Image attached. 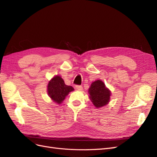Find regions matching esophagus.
<instances>
[{
	"mask_svg": "<svg viewBox=\"0 0 157 157\" xmlns=\"http://www.w3.org/2000/svg\"><path fill=\"white\" fill-rule=\"evenodd\" d=\"M82 86H80V85H77V86H76V89L77 90H82Z\"/></svg>",
	"mask_w": 157,
	"mask_h": 157,
	"instance_id": "obj_1",
	"label": "esophagus"
}]
</instances>
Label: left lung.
Returning a JSON list of instances; mask_svg holds the SVG:
<instances>
[{
	"instance_id": "1",
	"label": "left lung",
	"mask_w": 157,
	"mask_h": 157,
	"mask_svg": "<svg viewBox=\"0 0 157 157\" xmlns=\"http://www.w3.org/2000/svg\"><path fill=\"white\" fill-rule=\"evenodd\" d=\"M88 93L90 100L96 108L105 106L109 102L111 92L101 80H96L92 83L88 89Z\"/></svg>"
}]
</instances>
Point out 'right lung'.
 <instances>
[{
	"label": "right lung",
	"mask_w": 157,
	"mask_h": 157,
	"mask_svg": "<svg viewBox=\"0 0 157 157\" xmlns=\"http://www.w3.org/2000/svg\"><path fill=\"white\" fill-rule=\"evenodd\" d=\"M74 90V88L66 85L63 78L60 76H55L52 78L48 84V94L50 98L56 103L60 104L69 92Z\"/></svg>",
	"instance_id": "obj_1"
}]
</instances>
